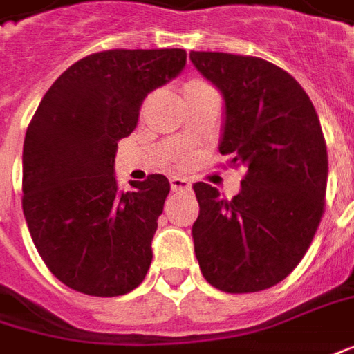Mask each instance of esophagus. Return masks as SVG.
<instances>
[{"label": "esophagus", "mask_w": 354, "mask_h": 354, "mask_svg": "<svg viewBox=\"0 0 354 354\" xmlns=\"http://www.w3.org/2000/svg\"><path fill=\"white\" fill-rule=\"evenodd\" d=\"M170 187H172V192H189V182H187L186 178H180L174 176L170 178Z\"/></svg>", "instance_id": "34e87169"}]
</instances>
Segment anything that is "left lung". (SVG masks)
<instances>
[{
	"label": "left lung",
	"instance_id": "obj_1",
	"mask_svg": "<svg viewBox=\"0 0 354 354\" xmlns=\"http://www.w3.org/2000/svg\"><path fill=\"white\" fill-rule=\"evenodd\" d=\"M189 59L225 100L221 155L246 168L232 199L194 184L199 269L218 290H263L300 263L324 215L328 151L318 114L297 79L261 57L192 52Z\"/></svg>",
	"mask_w": 354,
	"mask_h": 354
}]
</instances>
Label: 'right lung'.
Wrapping results in <instances>:
<instances>
[{
  "label": "right lung",
  "mask_w": 354,
  "mask_h": 354,
  "mask_svg": "<svg viewBox=\"0 0 354 354\" xmlns=\"http://www.w3.org/2000/svg\"><path fill=\"white\" fill-rule=\"evenodd\" d=\"M186 67V50H108L79 59L48 88L23 145V213L40 258L64 285L120 297L145 279L162 174L118 189V141L145 96Z\"/></svg>",
  "instance_id": "right-lung-1"
}]
</instances>
